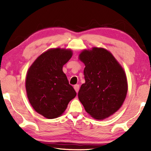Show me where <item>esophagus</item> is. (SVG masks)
Returning a JSON list of instances; mask_svg holds the SVG:
<instances>
[{
    "label": "esophagus",
    "mask_w": 151,
    "mask_h": 151,
    "mask_svg": "<svg viewBox=\"0 0 151 151\" xmlns=\"http://www.w3.org/2000/svg\"><path fill=\"white\" fill-rule=\"evenodd\" d=\"M79 88H80V86L78 84H76L74 86V89H75V90L76 91V93H78L79 91Z\"/></svg>",
    "instance_id": "1"
}]
</instances>
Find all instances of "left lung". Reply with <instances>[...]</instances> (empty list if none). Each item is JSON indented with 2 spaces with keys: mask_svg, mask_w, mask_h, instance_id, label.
Segmentation results:
<instances>
[{
  "mask_svg": "<svg viewBox=\"0 0 151 151\" xmlns=\"http://www.w3.org/2000/svg\"><path fill=\"white\" fill-rule=\"evenodd\" d=\"M79 59L85 64L86 82L78 91L85 110L96 119H104L123 104L128 91L124 69L111 53L103 48L84 50Z\"/></svg>",
  "mask_w": 151,
  "mask_h": 151,
  "instance_id": "1",
  "label": "left lung"
}]
</instances>
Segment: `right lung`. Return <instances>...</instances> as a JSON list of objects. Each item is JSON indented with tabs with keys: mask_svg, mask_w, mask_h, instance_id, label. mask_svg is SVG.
<instances>
[{
	"mask_svg": "<svg viewBox=\"0 0 151 151\" xmlns=\"http://www.w3.org/2000/svg\"><path fill=\"white\" fill-rule=\"evenodd\" d=\"M72 55V50L68 49L48 50L35 60L27 72L28 101L36 111L47 119L60 116L76 95L62 70Z\"/></svg>",
	"mask_w": 151,
	"mask_h": 151,
	"instance_id": "1",
	"label": "right lung"
}]
</instances>
